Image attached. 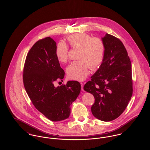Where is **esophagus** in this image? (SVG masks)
<instances>
[{"instance_id": "34e87169", "label": "esophagus", "mask_w": 150, "mask_h": 150, "mask_svg": "<svg viewBox=\"0 0 150 150\" xmlns=\"http://www.w3.org/2000/svg\"><path fill=\"white\" fill-rule=\"evenodd\" d=\"M81 91H84V89H83V86H84V84L83 83H81Z\"/></svg>"}]
</instances>
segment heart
I'll list each match as a JSON object with an SVG mask.
<instances>
[{
  "label": "heart",
  "instance_id": "1",
  "mask_svg": "<svg viewBox=\"0 0 150 150\" xmlns=\"http://www.w3.org/2000/svg\"><path fill=\"white\" fill-rule=\"evenodd\" d=\"M67 41L74 49H79L77 59L69 64L66 71L69 78L78 80H84L89 73V67L92 69L98 68L103 62L105 52V45L99 38H92L86 33H76L68 36ZM69 48L63 42L57 44L55 55L57 59L65 63L68 59Z\"/></svg>",
  "mask_w": 150,
  "mask_h": 150
}]
</instances>
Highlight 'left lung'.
<instances>
[{
  "mask_svg": "<svg viewBox=\"0 0 150 150\" xmlns=\"http://www.w3.org/2000/svg\"><path fill=\"white\" fill-rule=\"evenodd\" d=\"M102 40L105 45L103 61L84 89L95 98L93 116L107 122L118 118L127 107L133 83L131 62L123 43L108 33Z\"/></svg>",
  "mask_w": 150,
  "mask_h": 150,
  "instance_id": "left-lung-1",
  "label": "left lung"
}]
</instances>
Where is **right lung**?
I'll return each instance as SVG.
<instances>
[{"label": "right lung", "instance_id": "obj_1", "mask_svg": "<svg viewBox=\"0 0 150 150\" xmlns=\"http://www.w3.org/2000/svg\"><path fill=\"white\" fill-rule=\"evenodd\" d=\"M56 46L50 37L35 43L26 55L23 71L24 87L33 105L52 121L69 118L70 106L81 90L77 81L54 86L55 81H62L64 76L55 55Z\"/></svg>", "mask_w": 150, "mask_h": 150}]
</instances>
